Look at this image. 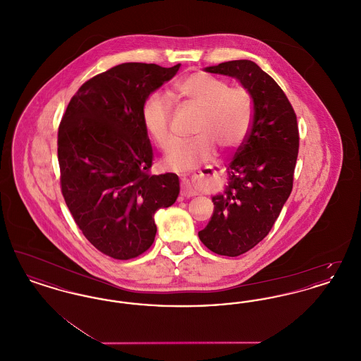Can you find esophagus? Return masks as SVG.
I'll list each match as a JSON object with an SVG mask.
<instances>
[{
	"label": "esophagus",
	"mask_w": 361,
	"mask_h": 361,
	"mask_svg": "<svg viewBox=\"0 0 361 361\" xmlns=\"http://www.w3.org/2000/svg\"><path fill=\"white\" fill-rule=\"evenodd\" d=\"M180 195H181L183 197H193V196L197 195V190L190 184V181L184 180V181L181 183V192H180Z\"/></svg>",
	"instance_id": "obj_1"
}]
</instances>
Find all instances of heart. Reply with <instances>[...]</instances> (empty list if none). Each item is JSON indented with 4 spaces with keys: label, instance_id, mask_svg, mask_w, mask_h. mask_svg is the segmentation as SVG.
<instances>
[{
    "label": "heart",
    "instance_id": "heart-1",
    "mask_svg": "<svg viewBox=\"0 0 361 361\" xmlns=\"http://www.w3.org/2000/svg\"><path fill=\"white\" fill-rule=\"evenodd\" d=\"M176 94L199 112L192 133L196 135L178 145L166 165L178 171L195 169L214 158L216 147L238 149L250 130L253 100L243 86H231L224 78L203 71L189 74L174 86ZM142 121L155 146L168 152L176 143L172 130V104L161 93L152 94L142 108Z\"/></svg>",
    "mask_w": 361,
    "mask_h": 361
}]
</instances>
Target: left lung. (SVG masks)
I'll use <instances>...</instances> for the list:
<instances>
[{
  "mask_svg": "<svg viewBox=\"0 0 361 361\" xmlns=\"http://www.w3.org/2000/svg\"><path fill=\"white\" fill-rule=\"evenodd\" d=\"M206 71L240 80L253 100L250 131L228 164V184L212 197V218L199 231L211 252L237 257L268 235L291 195L298 121L283 89L255 62L228 61Z\"/></svg>",
  "mask_w": 361,
  "mask_h": 361,
  "instance_id": "1",
  "label": "left lung"
}]
</instances>
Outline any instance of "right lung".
<instances>
[{
    "label": "right lung",
    "mask_w": 361,
    "mask_h": 361,
    "mask_svg": "<svg viewBox=\"0 0 361 361\" xmlns=\"http://www.w3.org/2000/svg\"><path fill=\"white\" fill-rule=\"evenodd\" d=\"M178 69L118 65L82 84L62 116V195L86 240L109 257L145 253L154 242L155 212L180 193L177 174L150 173L154 155L142 121L149 94Z\"/></svg>",
    "instance_id": "add662e5"
}]
</instances>
